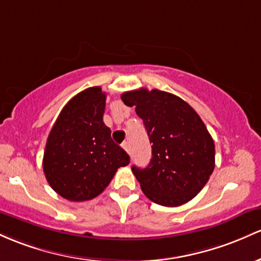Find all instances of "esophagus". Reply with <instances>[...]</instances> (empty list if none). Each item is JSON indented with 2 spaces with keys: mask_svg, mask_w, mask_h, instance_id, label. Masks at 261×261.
Wrapping results in <instances>:
<instances>
[{
  "mask_svg": "<svg viewBox=\"0 0 261 261\" xmlns=\"http://www.w3.org/2000/svg\"><path fill=\"white\" fill-rule=\"evenodd\" d=\"M122 148L124 149V150L127 151V153H129V143L124 142V143H123V144H122Z\"/></svg>",
  "mask_w": 261,
  "mask_h": 261,
  "instance_id": "obj_1",
  "label": "esophagus"
}]
</instances>
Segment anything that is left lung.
Returning a JSON list of instances; mask_svg holds the SVG:
<instances>
[{
	"label": "left lung",
	"instance_id": "8db88e82",
	"mask_svg": "<svg viewBox=\"0 0 261 261\" xmlns=\"http://www.w3.org/2000/svg\"><path fill=\"white\" fill-rule=\"evenodd\" d=\"M121 98L136 106L153 144L149 165L132 166L142 191L166 207L192 200L215 169V142L200 116L182 98L156 89L124 92Z\"/></svg>",
	"mask_w": 261,
	"mask_h": 261
}]
</instances>
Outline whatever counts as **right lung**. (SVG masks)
Instances as JSON below:
<instances>
[{
	"label": "right lung",
	"instance_id": "right-lung-1",
	"mask_svg": "<svg viewBox=\"0 0 261 261\" xmlns=\"http://www.w3.org/2000/svg\"><path fill=\"white\" fill-rule=\"evenodd\" d=\"M106 93L89 87L74 96L53 125L43 158L51 189L69 201H89L108 186L129 155L113 142L103 123Z\"/></svg>",
	"mask_w": 261,
	"mask_h": 261
}]
</instances>
